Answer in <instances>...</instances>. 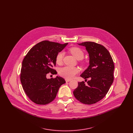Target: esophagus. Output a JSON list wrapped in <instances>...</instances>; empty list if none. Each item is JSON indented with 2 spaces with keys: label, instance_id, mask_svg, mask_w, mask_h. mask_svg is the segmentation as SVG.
Listing matches in <instances>:
<instances>
[{
  "label": "esophagus",
  "instance_id": "1",
  "mask_svg": "<svg viewBox=\"0 0 133 133\" xmlns=\"http://www.w3.org/2000/svg\"><path fill=\"white\" fill-rule=\"evenodd\" d=\"M65 81H66V82H69L71 81V80L70 79H65Z\"/></svg>",
  "mask_w": 133,
  "mask_h": 133
}]
</instances>
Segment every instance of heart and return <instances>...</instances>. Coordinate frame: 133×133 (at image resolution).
Masks as SVG:
<instances>
[{
	"mask_svg": "<svg viewBox=\"0 0 133 133\" xmlns=\"http://www.w3.org/2000/svg\"><path fill=\"white\" fill-rule=\"evenodd\" d=\"M70 53L77 60H80L79 62L81 64H84L83 58L84 56L83 51L77 47H73L69 49ZM63 58V52L61 51L57 53L56 56V62L57 64L60 65L62 62ZM79 72V69L77 67L65 66L61 68L59 70V75L66 79H70L73 78Z\"/></svg>",
	"mask_w": 133,
	"mask_h": 133,
	"instance_id": "1",
	"label": "heart"
}]
</instances>
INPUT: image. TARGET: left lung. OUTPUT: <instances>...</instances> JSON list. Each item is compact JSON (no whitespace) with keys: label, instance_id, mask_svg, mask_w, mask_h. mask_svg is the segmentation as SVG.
<instances>
[{"label":"left lung","instance_id":"left-lung-1","mask_svg":"<svg viewBox=\"0 0 133 133\" xmlns=\"http://www.w3.org/2000/svg\"><path fill=\"white\" fill-rule=\"evenodd\" d=\"M78 44L86 47L90 58L88 68L80 76L90 80L87 85L84 81L78 82L73 94L83 104L91 105L102 100L113 82L114 62L109 52L102 45L90 41Z\"/></svg>","mask_w":133,"mask_h":133}]
</instances>
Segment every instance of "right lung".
<instances>
[{"mask_svg": "<svg viewBox=\"0 0 133 133\" xmlns=\"http://www.w3.org/2000/svg\"><path fill=\"white\" fill-rule=\"evenodd\" d=\"M68 43L63 44L45 40L34 46L24 58L21 69L20 81L28 97L38 105L49 104L55 98L60 87L66 82L57 76L47 79V74L57 73V53Z\"/></svg>", "mask_w": 133, "mask_h": 133, "instance_id": "right-lung-1", "label": "right lung"}]
</instances>
